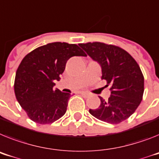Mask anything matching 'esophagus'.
<instances>
[{
    "instance_id": "34e87169",
    "label": "esophagus",
    "mask_w": 159,
    "mask_h": 159,
    "mask_svg": "<svg viewBox=\"0 0 159 159\" xmlns=\"http://www.w3.org/2000/svg\"><path fill=\"white\" fill-rule=\"evenodd\" d=\"M80 93L81 95H82L83 96H84V97H88V96H89V93H85V92H80Z\"/></svg>"
}]
</instances>
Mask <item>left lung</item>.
<instances>
[{
	"label": "left lung",
	"mask_w": 159,
	"mask_h": 159,
	"mask_svg": "<svg viewBox=\"0 0 159 159\" xmlns=\"http://www.w3.org/2000/svg\"><path fill=\"white\" fill-rule=\"evenodd\" d=\"M93 60L100 64L102 80L111 85L108 100L100 97V106L89 109L96 118L109 124H118L135 112L144 93V77L135 59L123 49L102 43H81Z\"/></svg>",
	"instance_id": "left-lung-1"
}]
</instances>
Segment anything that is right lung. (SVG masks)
<instances>
[{
    "instance_id": "obj_1",
    "label": "right lung",
    "mask_w": 159,
    "mask_h": 159,
    "mask_svg": "<svg viewBox=\"0 0 159 159\" xmlns=\"http://www.w3.org/2000/svg\"><path fill=\"white\" fill-rule=\"evenodd\" d=\"M73 56L86 54L77 45L56 42L38 47L21 62L15 76V96L33 121L50 124L65 114L70 93L55 89L54 82Z\"/></svg>"
}]
</instances>
